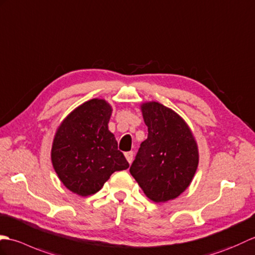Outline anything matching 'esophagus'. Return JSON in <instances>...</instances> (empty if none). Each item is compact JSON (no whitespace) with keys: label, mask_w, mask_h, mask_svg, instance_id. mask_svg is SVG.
I'll return each instance as SVG.
<instances>
[{"label":"esophagus","mask_w":255,"mask_h":255,"mask_svg":"<svg viewBox=\"0 0 255 255\" xmlns=\"http://www.w3.org/2000/svg\"><path fill=\"white\" fill-rule=\"evenodd\" d=\"M133 151H127L126 152V158H127V160L131 163L132 162V160H133Z\"/></svg>","instance_id":"34e87169"}]
</instances>
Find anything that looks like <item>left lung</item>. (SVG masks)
<instances>
[{"label":"left lung","instance_id":"obj_1","mask_svg":"<svg viewBox=\"0 0 255 255\" xmlns=\"http://www.w3.org/2000/svg\"><path fill=\"white\" fill-rule=\"evenodd\" d=\"M147 138L129 172L146 196L156 203L178 197L190 185L199 151L189 127L173 110L158 103L142 106Z\"/></svg>","mask_w":255,"mask_h":255}]
</instances>
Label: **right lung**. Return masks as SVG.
I'll return each mask as SVG.
<instances>
[{
	"mask_svg": "<svg viewBox=\"0 0 255 255\" xmlns=\"http://www.w3.org/2000/svg\"><path fill=\"white\" fill-rule=\"evenodd\" d=\"M110 116L111 107L105 100L92 99L71 112L55 134L51 159L73 193H97L113 172L129 166L108 129Z\"/></svg>",
	"mask_w": 255,
	"mask_h": 255,
	"instance_id": "add662e5",
	"label": "right lung"
}]
</instances>
